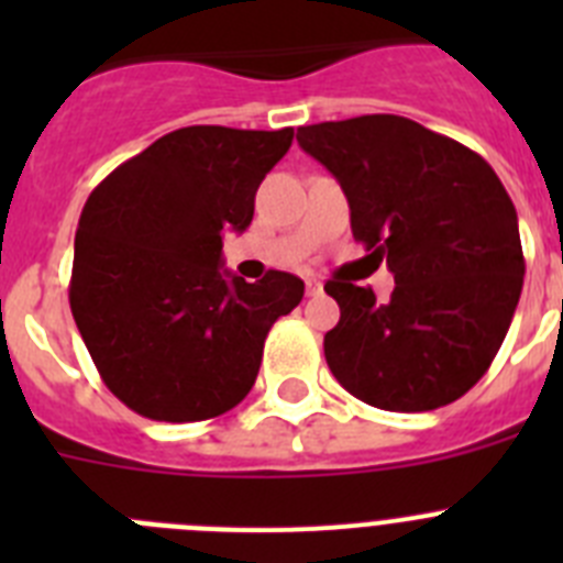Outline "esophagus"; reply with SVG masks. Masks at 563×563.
Listing matches in <instances>:
<instances>
[{"instance_id":"esophagus-1","label":"esophagus","mask_w":563,"mask_h":563,"mask_svg":"<svg viewBox=\"0 0 563 563\" xmlns=\"http://www.w3.org/2000/svg\"><path fill=\"white\" fill-rule=\"evenodd\" d=\"M305 287H307V296H318V292L324 290V285H321V282H318V278H307Z\"/></svg>"}]
</instances>
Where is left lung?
I'll use <instances>...</instances> for the list:
<instances>
[{
  "mask_svg": "<svg viewBox=\"0 0 563 563\" xmlns=\"http://www.w3.org/2000/svg\"><path fill=\"white\" fill-rule=\"evenodd\" d=\"M298 146L341 183L352 236L395 273L389 301L330 278L341 321L332 375L386 411L460 400L487 372L525 285L519 220L496 172L462 143L400 114L298 126Z\"/></svg>",
  "mask_w": 563,
  "mask_h": 563,
  "instance_id": "left-lung-1",
  "label": "left lung"
}]
</instances>
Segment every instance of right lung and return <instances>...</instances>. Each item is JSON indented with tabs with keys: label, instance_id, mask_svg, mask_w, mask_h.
Listing matches in <instances>:
<instances>
[{
	"label": "right lung",
	"instance_id": "1",
	"mask_svg": "<svg viewBox=\"0 0 563 563\" xmlns=\"http://www.w3.org/2000/svg\"><path fill=\"white\" fill-rule=\"evenodd\" d=\"M292 129L186 126L121 163L76 231L69 310L101 380L148 420L197 422L245 400L276 318L305 282L222 271V236L253 220Z\"/></svg>",
	"mask_w": 563,
	"mask_h": 563
}]
</instances>
